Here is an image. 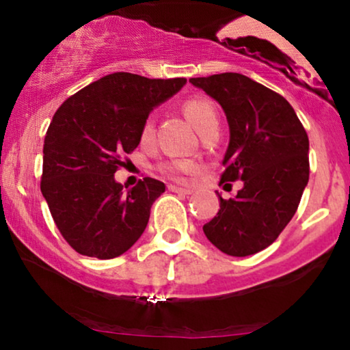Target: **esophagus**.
<instances>
[{
  "instance_id": "1",
  "label": "esophagus",
  "mask_w": 350,
  "mask_h": 350,
  "mask_svg": "<svg viewBox=\"0 0 350 350\" xmlns=\"http://www.w3.org/2000/svg\"><path fill=\"white\" fill-rule=\"evenodd\" d=\"M167 189H170L171 192H178V194H184V196H189V194H192V191L191 189H187V187H179V186H167Z\"/></svg>"
}]
</instances>
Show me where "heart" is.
Masks as SVG:
<instances>
[{
    "mask_svg": "<svg viewBox=\"0 0 350 350\" xmlns=\"http://www.w3.org/2000/svg\"><path fill=\"white\" fill-rule=\"evenodd\" d=\"M183 111L184 115H186V118L191 122L192 126L199 131V135L202 133L206 128L219 123V115H217L214 103L207 98L198 97V98L186 100L183 105ZM151 135H152V120L148 118L142 128V138L150 139ZM159 171H161L164 176H167V178L180 179L184 174H191V172H194L196 164L192 161H170V163L161 164V166H159Z\"/></svg>",
    "mask_w": 350,
    "mask_h": 350,
    "instance_id": "heart-1",
    "label": "heart"
}]
</instances>
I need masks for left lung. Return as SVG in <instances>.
Returning <instances> with one entry per match:
<instances>
[{
  "label": "left lung",
  "mask_w": 350,
  "mask_h": 350,
  "mask_svg": "<svg viewBox=\"0 0 350 350\" xmlns=\"http://www.w3.org/2000/svg\"><path fill=\"white\" fill-rule=\"evenodd\" d=\"M189 82L219 102L230 130L220 183L243 180L204 234L220 252L248 256L278 239L295 215L309 179V139L286 98L235 72Z\"/></svg>",
  "instance_id": "8db88e82"
}]
</instances>
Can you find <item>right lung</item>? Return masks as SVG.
Instances as JSON below:
<instances>
[{
  "label": "right lung",
  "instance_id": "1",
  "mask_svg": "<svg viewBox=\"0 0 350 350\" xmlns=\"http://www.w3.org/2000/svg\"><path fill=\"white\" fill-rule=\"evenodd\" d=\"M186 79H146L115 72L67 98L44 139L41 192L67 243L80 255L110 260L142 237L164 183L144 178L124 191L115 180L142 142L152 108L186 85Z\"/></svg>",
  "mask_w": 350,
  "mask_h": 350
}]
</instances>
